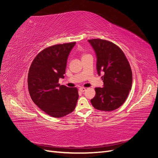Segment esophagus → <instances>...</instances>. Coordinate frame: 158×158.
I'll use <instances>...</instances> for the list:
<instances>
[{
    "instance_id": "obj_1",
    "label": "esophagus",
    "mask_w": 158,
    "mask_h": 158,
    "mask_svg": "<svg viewBox=\"0 0 158 158\" xmlns=\"http://www.w3.org/2000/svg\"><path fill=\"white\" fill-rule=\"evenodd\" d=\"M85 89H86V88H82V87H81V88H79V90L81 92H84V91H85Z\"/></svg>"
}]
</instances>
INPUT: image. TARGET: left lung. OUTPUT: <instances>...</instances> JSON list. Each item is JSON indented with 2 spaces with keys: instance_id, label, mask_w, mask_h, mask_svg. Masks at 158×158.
<instances>
[{
  "instance_id": "1",
  "label": "left lung",
  "mask_w": 158,
  "mask_h": 158,
  "mask_svg": "<svg viewBox=\"0 0 158 158\" xmlns=\"http://www.w3.org/2000/svg\"><path fill=\"white\" fill-rule=\"evenodd\" d=\"M97 56V71L102 76L103 88H95L91 99L93 107L100 111H111L125 102L131 89L132 74L125 55L113 43L101 39L89 40Z\"/></svg>"
}]
</instances>
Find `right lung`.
Returning a JSON list of instances; mask_svg holds the SVG:
<instances>
[{
  "label": "right lung",
  "mask_w": 158,
  "mask_h": 158,
  "mask_svg": "<svg viewBox=\"0 0 158 158\" xmlns=\"http://www.w3.org/2000/svg\"><path fill=\"white\" fill-rule=\"evenodd\" d=\"M76 42L55 45L41 51L28 73V90L32 101L49 115L60 118L73 112L79 97L78 89L59 84L64 78L68 56Z\"/></svg>",
  "instance_id": "add662e5"
}]
</instances>
